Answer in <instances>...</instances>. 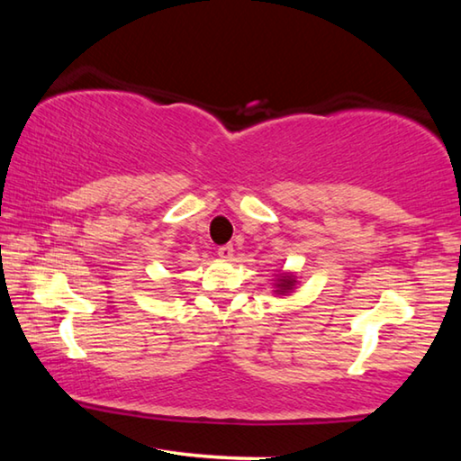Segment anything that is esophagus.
<instances>
[{"label":"esophagus","instance_id":"34e87169","mask_svg":"<svg viewBox=\"0 0 461 461\" xmlns=\"http://www.w3.org/2000/svg\"><path fill=\"white\" fill-rule=\"evenodd\" d=\"M217 256H220L221 260H231L233 258V246L231 244H225L217 248Z\"/></svg>","mask_w":461,"mask_h":461}]
</instances>
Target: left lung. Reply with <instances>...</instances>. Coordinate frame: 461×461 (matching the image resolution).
I'll list each match as a JSON object with an SVG mask.
<instances>
[{
    "instance_id": "1",
    "label": "left lung",
    "mask_w": 461,
    "mask_h": 461,
    "mask_svg": "<svg viewBox=\"0 0 461 461\" xmlns=\"http://www.w3.org/2000/svg\"><path fill=\"white\" fill-rule=\"evenodd\" d=\"M294 285H296V280H294V276L293 275H278V278H276V291L275 293H278V294H286V293H291L293 288H294Z\"/></svg>"
}]
</instances>
